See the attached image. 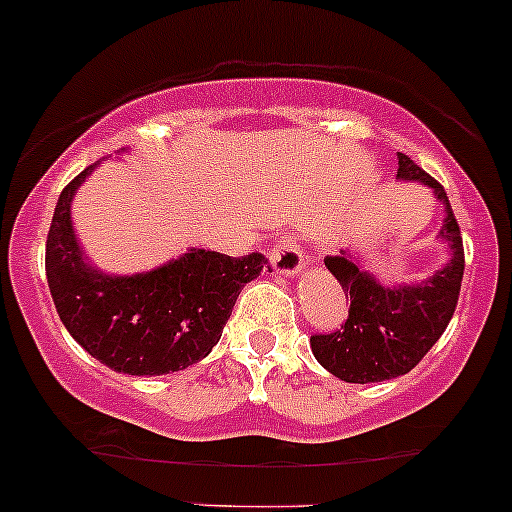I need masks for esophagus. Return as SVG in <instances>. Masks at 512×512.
<instances>
[{"instance_id": "34e87169", "label": "esophagus", "mask_w": 512, "mask_h": 512, "mask_svg": "<svg viewBox=\"0 0 512 512\" xmlns=\"http://www.w3.org/2000/svg\"><path fill=\"white\" fill-rule=\"evenodd\" d=\"M269 262H272V269L279 274V277H299L306 267V255H303L301 245L296 243L294 238H282L277 245H274L272 255H269Z\"/></svg>"}]
</instances>
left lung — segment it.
<instances>
[{"label":"left lung","instance_id":"obj_1","mask_svg":"<svg viewBox=\"0 0 512 512\" xmlns=\"http://www.w3.org/2000/svg\"><path fill=\"white\" fill-rule=\"evenodd\" d=\"M396 179L425 184L445 206L437 240L447 245L449 260L423 282L386 286L350 250L325 257V267L338 279L345 296L350 294V316L345 328L313 335L311 350L320 367L347 384H374L411 372L442 338L462 289V233L445 189L403 153H398Z\"/></svg>","mask_w":512,"mask_h":512}]
</instances>
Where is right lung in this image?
<instances>
[{"label": "right lung", "mask_w": 512, "mask_h": 512, "mask_svg": "<svg viewBox=\"0 0 512 512\" xmlns=\"http://www.w3.org/2000/svg\"><path fill=\"white\" fill-rule=\"evenodd\" d=\"M99 165L63 189L48 230L46 277L58 316L77 345L114 372L160 376L192 367L221 340L235 299L267 260L192 247L150 272H101L72 228V199Z\"/></svg>", "instance_id": "1"}]
</instances>
